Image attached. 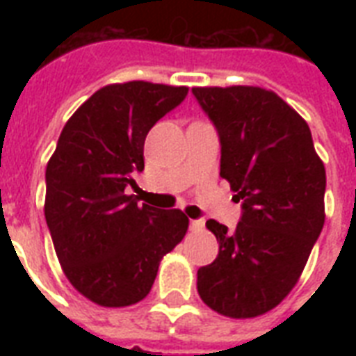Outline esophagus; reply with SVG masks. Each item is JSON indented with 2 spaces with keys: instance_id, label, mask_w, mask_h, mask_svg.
<instances>
[{
  "instance_id": "1",
  "label": "esophagus",
  "mask_w": 356,
  "mask_h": 356,
  "mask_svg": "<svg viewBox=\"0 0 356 356\" xmlns=\"http://www.w3.org/2000/svg\"><path fill=\"white\" fill-rule=\"evenodd\" d=\"M203 229H205V220H190V231L200 233Z\"/></svg>"
}]
</instances>
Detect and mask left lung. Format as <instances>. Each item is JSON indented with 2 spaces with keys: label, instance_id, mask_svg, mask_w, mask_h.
Segmentation results:
<instances>
[{
  "label": "left lung",
  "instance_id": "obj_1",
  "mask_svg": "<svg viewBox=\"0 0 356 356\" xmlns=\"http://www.w3.org/2000/svg\"><path fill=\"white\" fill-rule=\"evenodd\" d=\"M216 127L220 175L236 192L234 231L216 220L214 262L197 270V292L229 318L271 310L296 286L325 222V168L301 116L257 86L192 88Z\"/></svg>",
  "mask_w": 356,
  "mask_h": 356
}]
</instances>
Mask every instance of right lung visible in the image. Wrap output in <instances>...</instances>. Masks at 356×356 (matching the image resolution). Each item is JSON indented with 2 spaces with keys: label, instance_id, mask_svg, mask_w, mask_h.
<instances>
[{
  "label": "right lung",
  "instance_id": "right-lung-1",
  "mask_svg": "<svg viewBox=\"0 0 356 356\" xmlns=\"http://www.w3.org/2000/svg\"><path fill=\"white\" fill-rule=\"evenodd\" d=\"M186 86L131 81L108 85L81 105L46 168V223L68 281L102 307L142 301L161 259L186 234L183 212L125 194L144 170V142L181 105Z\"/></svg>",
  "mask_w": 356,
  "mask_h": 356
}]
</instances>
